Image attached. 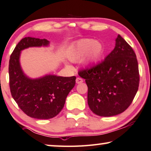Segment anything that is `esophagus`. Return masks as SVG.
<instances>
[{
  "mask_svg": "<svg viewBox=\"0 0 151 151\" xmlns=\"http://www.w3.org/2000/svg\"><path fill=\"white\" fill-rule=\"evenodd\" d=\"M76 83L77 84H81V83L83 82V80L81 78H76Z\"/></svg>",
  "mask_w": 151,
  "mask_h": 151,
  "instance_id": "obj_1",
  "label": "esophagus"
}]
</instances>
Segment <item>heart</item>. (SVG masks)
<instances>
[{
	"label": "heart",
	"mask_w": 151,
	"mask_h": 151,
	"mask_svg": "<svg viewBox=\"0 0 151 151\" xmlns=\"http://www.w3.org/2000/svg\"><path fill=\"white\" fill-rule=\"evenodd\" d=\"M104 47L99 42L92 39H83L78 41L69 53V58L72 62H78L86 55L84 63L87 66H93L101 58Z\"/></svg>",
	"instance_id": "obj_1"
}]
</instances>
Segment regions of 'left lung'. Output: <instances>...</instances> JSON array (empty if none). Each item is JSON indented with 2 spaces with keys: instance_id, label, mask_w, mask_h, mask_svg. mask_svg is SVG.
Masks as SVG:
<instances>
[{
  "instance_id": "1",
  "label": "left lung",
  "mask_w": 151,
  "mask_h": 151,
  "mask_svg": "<svg viewBox=\"0 0 151 151\" xmlns=\"http://www.w3.org/2000/svg\"><path fill=\"white\" fill-rule=\"evenodd\" d=\"M88 86V104L100 116L123 112L138 90V63L134 50L119 35L116 45L105 59L78 71Z\"/></svg>"
}]
</instances>
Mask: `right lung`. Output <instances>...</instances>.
<instances>
[{
	"label": "right lung",
	"mask_w": 151,
	"mask_h": 151,
	"mask_svg": "<svg viewBox=\"0 0 151 151\" xmlns=\"http://www.w3.org/2000/svg\"><path fill=\"white\" fill-rule=\"evenodd\" d=\"M48 44L49 41L45 39L23 38L11 54L9 64L12 97L26 114L37 119H50L58 114L64 107L67 95L76 84V76L48 75L32 80L24 74L19 61L22 50Z\"/></svg>",
	"instance_id": "add662e5"
}]
</instances>
